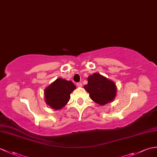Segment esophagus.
<instances>
[{
  "instance_id": "1",
  "label": "esophagus",
  "mask_w": 157,
  "mask_h": 157,
  "mask_svg": "<svg viewBox=\"0 0 157 157\" xmlns=\"http://www.w3.org/2000/svg\"><path fill=\"white\" fill-rule=\"evenodd\" d=\"M76 86H77L78 87H82V83H80V82H78V83H76Z\"/></svg>"
}]
</instances>
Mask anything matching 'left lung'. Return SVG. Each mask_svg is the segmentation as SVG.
Segmentation results:
<instances>
[{
  "label": "left lung",
  "instance_id": "left-lung-1",
  "mask_svg": "<svg viewBox=\"0 0 157 157\" xmlns=\"http://www.w3.org/2000/svg\"><path fill=\"white\" fill-rule=\"evenodd\" d=\"M84 89L89 93L91 99L101 105L111 102L116 95L114 82L98 73L87 78V84L84 86Z\"/></svg>",
  "mask_w": 157,
  "mask_h": 157
}]
</instances>
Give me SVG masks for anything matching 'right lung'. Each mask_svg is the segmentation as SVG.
<instances>
[{
	"instance_id": "obj_1",
	"label": "right lung",
	"mask_w": 157,
	"mask_h": 157,
	"mask_svg": "<svg viewBox=\"0 0 157 157\" xmlns=\"http://www.w3.org/2000/svg\"><path fill=\"white\" fill-rule=\"evenodd\" d=\"M75 88L71 81L58 78L45 90V102L54 110H60L67 104Z\"/></svg>"
}]
</instances>
